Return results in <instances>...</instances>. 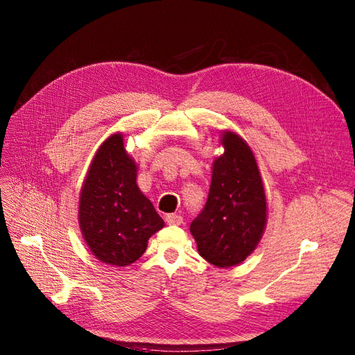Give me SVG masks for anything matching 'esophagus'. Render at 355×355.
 <instances>
[{"label":"esophagus","mask_w":355,"mask_h":355,"mask_svg":"<svg viewBox=\"0 0 355 355\" xmlns=\"http://www.w3.org/2000/svg\"><path fill=\"white\" fill-rule=\"evenodd\" d=\"M165 221L166 225H174V226H180L182 223V217L178 214H166L165 216Z\"/></svg>","instance_id":"1"}]
</instances>
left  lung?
Wrapping results in <instances>:
<instances>
[{"mask_svg":"<svg viewBox=\"0 0 355 355\" xmlns=\"http://www.w3.org/2000/svg\"><path fill=\"white\" fill-rule=\"evenodd\" d=\"M223 155L213 162L209 198L190 232L201 257L217 268L243 262L266 227V196L256 158L243 138L221 135Z\"/></svg>","mask_w":355,"mask_h":355,"instance_id":"obj_1","label":"left lung"}]
</instances>
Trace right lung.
<instances>
[{
	"instance_id": "right-lung-1",
	"label": "right lung",
	"mask_w": 355,
	"mask_h": 355,
	"mask_svg": "<svg viewBox=\"0 0 355 355\" xmlns=\"http://www.w3.org/2000/svg\"><path fill=\"white\" fill-rule=\"evenodd\" d=\"M79 226L101 262L128 266L138 260L164 220L137 185V164L123 135H110L93 157L79 200Z\"/></svg>"
}]
</instances>
